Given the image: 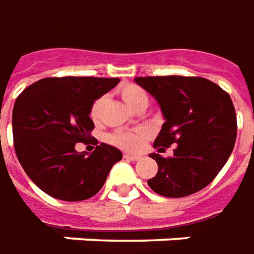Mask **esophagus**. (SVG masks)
<instances>
[{"label": "esophagus", "mask_w": 254, "mask_h": 254, "mask_svg": "<svg viewBox=\"0 0 254 254\" xmlns=\"http://www.w3.org/2000/svg\"><path fill=\"white\" fill-rule=\"evenodd\" d=\"M124 158H127L129 161H137V160H140V156H136V154H127L125 153L124 154Z\"/></svg>", "instance_id": "esophagus-1"}]
</instances>
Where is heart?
Returning <instances> with one entry per match:
<instances>
[{"label":"heart","mask_w":254,"mask_h":254,"mask_svg":"<svg viewBox=\"0 0 254 254\" xmlns=\"http://www.w3.org/2000/svg\"><path fill=\"white\" fill-rule=\"evenodd\" d=\"M121 98L125 101V104L132 108V110H137L140 105L149 104V96L141 89L140 86L134 83H124L121 84L118 89ZM103 105H104V100L103 98H96L90 105L89 110V115L93 122L98 124L101 121V115H103ZM146 130L143 129H134V130H117L107 136V141L113 146H117L122 150H127V151H137L141 149L143 146V140L146 139Z\"/></svg>","instance_id":"obj_1"}]
</instances>
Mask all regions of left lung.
Returning a JSON list of instances; mask_svg holds the SVG:
<instances>
[{"mask_svg":"<svg viewBox=\"0 0 254 254\" xmlns=\"http://www.w3.org/2000/svg\"><path fill=\"white\" fill-rule=\"evenodd\" d=\"M158 101L161 132L154 140L160 151L175 144L174 156L156 160L158 172L149 186L165 197H185L204 189L228 161L236 140V113L225 90L200 76L134 77Z\"/></svg>","mask_w":254,"mask_h":254,"instance_id":"1","label":"left lung"}]
</instances>
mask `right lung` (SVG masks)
<instances>
[{"instance_id": "right-lung-1", "label": "right lung", "mask_w": 254, "mask_h": 254, "mask_svg": "<svg viewBox=\"0 0 254 254\" xmlns=\"http://www.w3.org/2000/svg\"><path fill=\"white\" fill-rule=\"evenodd\" d=\"M118 77H44L30 84L12 111L13 147L27 177L44 193L65 201L90 199L103 188L122 153L101 143L90 156L76 143L91 137V103L115 87Z\"/></svg>"}]
</instances>
